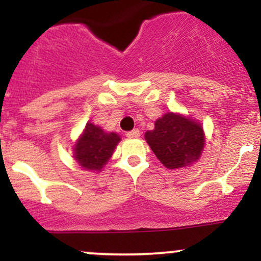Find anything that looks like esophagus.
I'll return each instance as SVG.
<instances>
[{
  "instance_id": "obj_1",
  "label": "esophagus",
  "mask_w": 261,
  "mask_h": 261,
  "mask_svg": "<svg viewBox=\"0 0 261 261\" xmlns=\"http://www.w3.org/2000/svg\"><path fill=\"white\" fill-rule=\"evenodd\" d=\"M126 136L130 137V139H136V137L140 136V130L135 128L133 131H128V133H126Z\"/></svg>"
}]
</instances>
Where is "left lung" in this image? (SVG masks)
<instances>
[{
	"mask_svg": "<svg viewBox=\"0 0 261 261\" xmlns=\"http://www.w3.org/2000/svg\"><path fill=\"white\" fill-rule=\"evenodd\" d=\"M145 139L161 163L169 169L181 168L199 160L205 142L200 124L174 113L158 119L154 130L147 131Z\"/></svg>",
	"mask_w": 261,
	"mask_h": 261,
	"instance_id": "obj_1",
	"label": "left lung"
}]
</instances>
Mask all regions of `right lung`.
Listing matches in <instances>:
<instances>
[{"label": "right lung", "instance_id": "1", "mask_svg": "<svg viewBox=\"0 0 261 261\" xmlns=\"http://www.w3.org/2000/svg\"><path fill=\"white\" fill-rule=\"evenodd\" d=\"M119 141L120 136L118 134H107L100 127L88 122L74 146V158L82 168L100 170L112 157Z\"/></svg>", "mask_w": 261, "mask_h": 261}]
</instances>
